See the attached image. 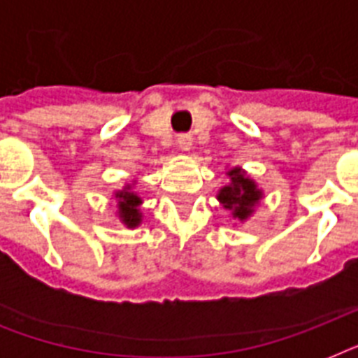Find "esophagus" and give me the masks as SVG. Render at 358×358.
<instances>
[{
	"label": "esophagus",
	"mask_w": 358,
	"mask_h": 358,
	"mask_svg": "<svg viewBox=\"0 0 358 358\" xmlns=\"http://www.w3.org/2000/svg\"><path fill=\"white\" fill-rule=\"evenodd\" d=\"M176 143H178V146L182 148V150H189V148H191V137H189V135H180Z\"/></svg>",
	"instance_id": "1"
}]
</instances>
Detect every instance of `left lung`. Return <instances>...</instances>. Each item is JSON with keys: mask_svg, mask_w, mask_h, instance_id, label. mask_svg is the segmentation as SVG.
<instances>
[{"mask_svg": "<svg viewBox=\"0 0 358 358\" xmlns=\"http://www.w3.org/2000/svg\"><path fill=\"white\" fill-rule=\"evenodd\" d=\"M229 174L232 178V184L223 187L217 199L223 202L227 210H232L234 217L245 219L247 215H250L256 202L260 201V191L256 189L255 182L245 178L239 169H232Z\"/></svg>", "mask_w": 358, "mask_h": 358, "instance_id": "1", "label": "left lung"}]
</instances>
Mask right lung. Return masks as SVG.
Instances as JSON below:
<instances>
[{"label": "right lung", "mask_w": 358, "mask_h": 358, "mask_svg": "<svg viewBox=\"0 0 358 358\" xmlns=\"http://www.w3.org/2000/svg\"><path fill=\"white\" fill-rule=\"evenodd\" d=\"M117 196L120 199L119 208H120V217H122V223L126 227H137L141 221V213L137 210V206L141 204V199L135 193H129V191H122V193H117Z\"/></svg>", "instance_id": "right-lung-1"}]
</instances>
